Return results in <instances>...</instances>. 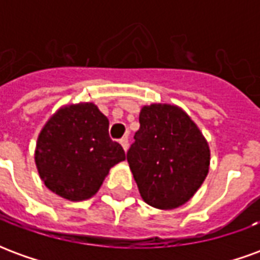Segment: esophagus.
I'll list each match as a JSON object with an SVG mask.
<instances>
[{"label":"esophagus","mask_w":260,"mask_h":260,"mask_svg":"<svg viewBox=\"0 0 260 260\" xmlns=\"http://www.w3.org/2000/svg\"><path fill=\"white\" fill-rule=\"evenodd\" d=\"M119 143H121L122 149H124L125 152H126V150H128V136H124V138L119 141Z\"/></svg>","instance_id":"34e87169"}]
</instances>
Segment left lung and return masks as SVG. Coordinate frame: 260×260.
I'll return each instance as SVG.
<instances>
[{"mask_svg": "<svg viewBox=\"0 0 260 260\" xmlns=\"http://www.w3.org/2000/svg\"><path fill=\"white\" fill-rule=\"evenodd\" d=\"M139 124L126 160L142 199L161 210L182 206L209 173L206 138L182 108L169 103L143 106Z\"/></svg>", "mask_w": 260, "mask_h": 260, "instance_id": "left-lung-1", "label": "left lung"}]
</instances>
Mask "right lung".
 <instances>
[{
	"label": "right lung",
	"instance_id": "1",
	"mask_svg": "<svg viewBox=\"0 0 260 260\" xmlns=\"http://www.w3.org/2000/svg\"><path fill=\"white\" fill-rule=\"evenodd\" d=\"M125 160L108 136V118L94 103L65 104L43 125L35 163L48 189L71 202L94 196L111 167Z\"/></svg>",
	"mask_w": 260,
	"mask_h": 260
}]
</instances>
